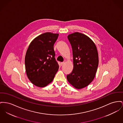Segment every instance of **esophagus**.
<instances>
[{
	"label": "esophagus",
	"mask_w": 123,
	"mask_h": 123,
	"mask_svg": "<svg viewBox=\"0 0 123 123\" xmlns=\"http://www.w3.org/2000/svg\"><path fill=\"white\" fill-rule=\"evenodd\" d=\"M64 64H65V63H64V62H61L60 64H61V66H62V65H63Z\"/></svg>",
	"instance_id": "34e87169"
}]
</instances>
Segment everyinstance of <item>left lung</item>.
I'll list each match as a JSON object with an SVG mask.
<instances>
[{
	"label": "left lung",
	"instance_id": "obj_1",
	"mask_svg": "<svg viewBox=\"0 0 123 123\" xmlns=\"http://www.w3.org/2000/svg\"><path fill=\"white\" fill-rule=\"evenodd\" d=\"M72 45L73 69L67 75L68 81L78 89L88 86L94 80L98 65V50L93 41L78 32L68 36Z\"/></svg>",
	"mask_w": 123,
	"mask_h": 123
}]
</instances>
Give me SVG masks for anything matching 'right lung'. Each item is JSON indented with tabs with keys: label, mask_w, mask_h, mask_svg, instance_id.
Instances as JSON below:
<instances>
[{
	"label": "right lung",
	"mask_w": 123,
	"mask_h": 123,
	"mask_svg": "<svg viewBox=\"0 0 123 123\" xmlns=\"http://www.w3.org/2000/svg\"><path fill=\"white\" fill-rule=\"evenodd\" d=\"M58 34L45 32L35 37L30 44L25 57L26 75L34 85L46 86L51 83L58 72L54 44Z\"/></svg>",
	"instance_id": "add662e5"
}]
</instances>
